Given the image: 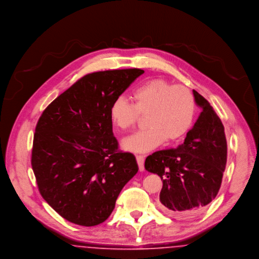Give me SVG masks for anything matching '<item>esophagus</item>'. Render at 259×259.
I'll return each instance as SVG.
<instances>
[{
  "label": "esophagus",
  "mask_w": 259,
  "mask_h": 259,
  "mask_svg": "<svg viewBox=\"0 0 259 259\" xmlns=\"http://www.w3.org/2000/svg\"><path fill=\"white\" fill-rule=\"evenodd\" d=\"M136 159L139 165V169L141 171L145 170V157L143 155H136Z\"/></svg>",
  "instance_id": "1"
}]
</instances>
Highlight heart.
Returning <instances> with one entry per match:
<instances>
[{
    "label": "heart",
    "mask_w": 259,
    "mask_h": 259,
    "mask_svg": "<svg viewBox=\"0 0 259 259\" xmlns=\"http://www.w3.org/2000/svg\"><path fill=\"white\" fill-rule=\"evenodd\" d=\"M132 103L123 96L114 99L110 108L115 128L126 131L146 115L147 128L125 138L122 147L130 152H148L164 142L181 140L192 128L196 115V101L184 85L153 79L140 84L131 95Z\"/></svg>",
    "instance_id": "1"
}]
</instances>
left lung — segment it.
I'll return each instance as SVG.
<instances>
[{
    "label": "left lung",
    "instance_id": "8db88e82",
    "mask_svg": "<svg viewBox=\"0 0 259 259\" xmlns=\"http://www.w3.org/2000/svg\"><path fill=\"white\" fill-rule=\"evenodd\" d=\"M193 93L201 113L184 143L145 159V169L163 180L161 209L176 218L195 216L216 197L227 165L224 125L206 99Z\"/></svg>",
    "mask_w": 259,
    "mask_h": 259
}]
</instances>
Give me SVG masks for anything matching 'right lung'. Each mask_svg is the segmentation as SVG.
I'll return each instance as SVG.
<instances>
[{"label":"right lung","mask_w":259,"mask_h":259,"mask_svg":"<svg viewBox=\"0 0 259 259\" xmlns=\"http://www.w3.org/2000/svg\"><path fill=\"white\" fill-rule=\"evenodd\" d=\"M145 71L88 74L58 96L35 127L31 166L42 197L68 222L93 227L114 210L138 172L132 153L118 150L110 108Z\"/></svg>","instance_id":"1"}]
</instances>
